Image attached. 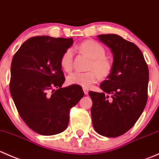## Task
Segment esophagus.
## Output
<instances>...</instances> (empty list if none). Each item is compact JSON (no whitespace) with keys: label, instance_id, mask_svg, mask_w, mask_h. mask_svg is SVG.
I'll use <instances>...</instances> for the list:
<instances>
[{"label":"esophagus","instance_id":"34e87169","mask_svg":"<svg viewBox=\"0 0 159 159\" xmlns=\"http://www.w3.org/2000/svg\"><path fill=\"white\" fill-rule=\"evenodd\" d=\"M83 91H84V94H89V89H83Z\"/></svg>","mask_w":159,"mask_h":159}]
</instances>
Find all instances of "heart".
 <instances>
[{"instance_id": "obj_1", "label": "heart", "mask_w": 159, "mask_h": 159, "mask_svg": "<svg viewBox=\"0 0 159 159\" xmlns=\"http://www.w3.org/2000/svg\"><path fill=\"white\" fill-rule=\"evenodd\" d=\"M81 52L91 58L86 72H74L68 77L70 84H76L84 89H89L94 83L97 82L98 77L108 78L113 69L112 62L105 57V49L98 42L88 40L81 43L78 47ZM73 50L68 48L61 57L60 64L65 71L70 72L73 69Z\"/></svg>"}]
</instances>
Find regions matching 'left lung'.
Wrapping results in <instances>:
<instances>
[{
    "label": "left lung",
    "mask_w": 159,
    "mask_h": 159,
    "mask_svg": "<svg viewBox=\"0 0 159 159\" xmlns=\"http://www.w3.org/2000/svg\"><path fill=\"white\" fill-rule=\"evenodd\" d=\"M113 54V69L100 84L102 93L89 91L93 127L105 137L115 138L132 128L148 100V68L137 45L117 34L98 35Z\"/></svg>",
    "instance_id": "left-lung-1"
}]
</instances>
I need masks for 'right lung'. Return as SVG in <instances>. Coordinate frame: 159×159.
<instances>
[{
  "label": "right lung",
  "instance_id": "obj_1",
  "mask_svg": "<svg viewBox=\"0 0 159 159\" xmlns=\"http://www.w3.org/2000/svg\"><path fill=\"white\" fill-rule=\"evenodd\" d=\"M72 44V38L32 37L13 57L11 97L25 124L42 135L65 131L70 108L84 94L78 85L61 88L65 78L61 57Z\"/></svg>",
  "mask_w": 159,
  "mask_h": 159
}]
</instances>
